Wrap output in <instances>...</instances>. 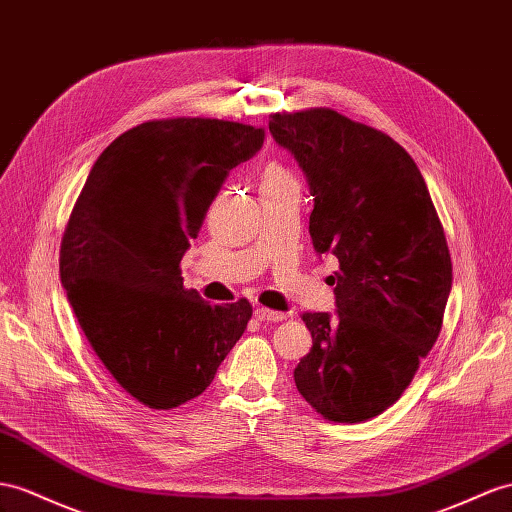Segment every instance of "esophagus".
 I'll list each match as a JSON object with an SVG mask.
<instances>
[{"label": "esophagus", "mask_w": 512, "mask_h": 512, "mask_svg": "<svg viewBox=\"0 0 512 512\" xmlns=\"http://www.w3.org/2000/svg\"><path fill=\"white\" fill-rule=\"evenodd\" d=\"M255 316H257L261 322H281V320L287 318V313L274 311V309H268V307H257V309H255Z\"/></svg>", "instance_id": "1"}]
</instances>
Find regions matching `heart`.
I'll return each instance as SVG.
<instances>
[{
	"label": "heart",
	"instance_id": "heart-1",
	"mask_svg": "<svg viewBox=\"0 0 512 512\" xmlns=\"http://www.w3.org/2000/svg\"><path fill=\"white\" fill-rule=\"evenodd\" d=\"M294 179L290 170L281 166L279 162H268L264 166V173H261V186H277V183Z\"/></svg>",
	"mask_w": 512,
	"mask_h": 512
}]
</instances>
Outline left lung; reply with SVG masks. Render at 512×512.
Masks as SVG:
<instances>
[{
	"label": "left lung",
	"mask_w": 512,
	"mask_h": 512,
	"mask_svg": "<svg viewBox=\"0 0 512 512\" xmlns=\"http://www.w3.org/2000/svg\"><path fill=\"white\" fill-rule=\"evenodd\" d=\"M270 134L305 170L313 248L339 261L337 316L303 313L313 346L296 387L329 422L381 415L441 333L452 287L443 225L413 157L331 108L270 114Z\"/></svg>",
	"instance_id": "1"
}]
</instances>
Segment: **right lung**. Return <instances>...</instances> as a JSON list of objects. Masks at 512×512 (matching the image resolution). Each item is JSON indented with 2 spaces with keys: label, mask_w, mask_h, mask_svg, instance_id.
<instances>
[{
  "label": "right lung",
  "mask_w": 512,
  "mask_h": 512,
  "mask_svg": "<svg viewBox=\"0 0 512 512\" xmlns=\"http://www.w3.org/2000/svg\"><path fill=\"white\" fill-rule=\"evenodd\" d=\"M264 127L201 116L147 121L106 147L64 227L60 281L88 344L131 398L155 411L214 381L253 305H209L181 279L231 168L264 144Z\"/></svg>",
  "instance_id": "obj_1"
}]
</instances>
